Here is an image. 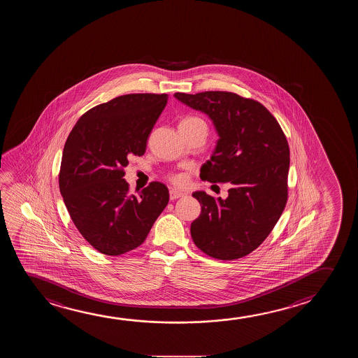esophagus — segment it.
<instances>
[{
  "instance_id": "34e87169",
  "label": "esophagus",
  "mask_w": 358,
  "mask_h": 358,
  "mask_svg": "<svg viewBox=\"0 0 358 358\" xmlns=\"http://www.w3.org/2000/svg\"><path fill=\"white\" fill-rule=\"evenodd\" d=\"M185 196V193L180 192V191H177V189H171L170 191V199L171 201H175L177 198H181Z\"/></svg>"
}]
</instances>
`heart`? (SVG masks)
Returning <instances> with one entry per match:
<instances>
[{
    "label": "heart",
    "mask_w": 358,
    "mask_h": 358,
    "mask_svg": "<svg viewBox=\"0 0 358 358\" xmlns=\"http://www.w3.org/2000/svg\"><path fill=\"white\" fill-rule=\"evenodd\" d=\"M180 125H185V127H197V125H202L204 128H207L206 122L201 120L199 117H194V115L186 117L185 120H182L181 124ZM170 181L173 182L175 185H181V183L185 182V176L181 175V173H173V175H170Z\"/></svg>",
    "instance_id": "heart-1"
}]
</instances>
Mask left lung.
I'll list each match as a JSON object with an SVG mask.
<instances>
[{"mask_svg":"<svg viewBox=\"0 0 358 358\" xmlns=\"http://www.w3.org/2000/svg\"><path fill=\"white\" fill-rule=\"evenodd\" d=\"M178 101L209 115L219 140L201 169L203 181L229 182L227 199L193 193L202 212L192 225L193 243L214 259L244 257L275 228L288 199L289 146L264 104L233 92H176Z\"/></svg>","mask_w":358,"mask_h":358,"instance_id":"1","label":"left lung"}]
</instances>
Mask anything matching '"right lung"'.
Listing matches in <instances>:
<instances>
[{"instance_id": "add662e5", "label": "right lung", "mask_w": 358, "mask_h": 358, "mask_svg": "<svg viewBox=\"0 0 358 358\" xmlns=\"http://www.w3.org/2000/svg\"><path fill=\"white\" fill-rule=\"evenodd\" d=\"M165 94H130L81 115L69 134L59 187L70 218L101 254L120 256L145 241L170 196L161 182L130 193L123 176L130 155L143 156Z\"/></svg>"}]
</instances>
